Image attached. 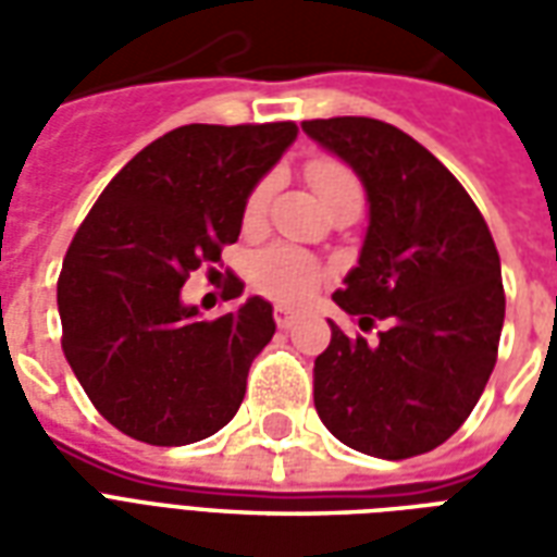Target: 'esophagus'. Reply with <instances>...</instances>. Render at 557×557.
<instances>
[{
  "instance_id": "1",
  "label": "esophagus",
  "mask_w": 557,
  "mask_h": 557,
  "mask_svg": "<svg viewBox=\"0 0 557 557\" xmlns=\"http://www.w3.org/2000/svg\"><path fill=\"white\" fill-rule=\"evenodd\" d=\"M295 319H298V313H295L292 307H286V304H277V307H274V322H277V327H292L295 325Z\"/></svg>"
}]
</instances>
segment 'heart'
<instances>
[{"label":"heart","instance_id":"heart-1","mask_svg":"<svg viewBox=\"0 0 557 557\" xmlns=\"http://www.w3.org/2000/svg\"><path fill=\"white\" fill-rule=\"evenodd\" d=\"M307 178L315 187V194L322 196V202H334L337 196L346 194H361V182L358 175L343 163V160L334 158H315L307 163ZM271 187L274 182L271 178H262L256 184L247 202H244V220L253 223L259 220V214L265 211L268 196H271ZM253 280L259 289L265 295H274L280 301H307L325 280V265L310 256L301 247H292V244H274V247H265L262 253H256L253 259Z\"/></svg>","mask_w":557,"mask_h":557}]
</instances>
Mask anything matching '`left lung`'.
<instances>
[{"instance_id": "obj_1", "label": "left lung", "mask_w": 557, "mask_h": 557, "mask_svg": "<svg viewBox=\"0 0 557 557\" xmlns=\"http://www.w3.org/2000/svg\"><path fill=\"white\" fill-rule=\"evenodd\" d=\"M301 127L361 175L370 230L339 310L379 337L346 334L315 358L313 399L327 430L379 459L426 454L478 406L504 325L502 259L486 220L444 166L399 127L337 115Z\"/></svg>"}]
</instances>
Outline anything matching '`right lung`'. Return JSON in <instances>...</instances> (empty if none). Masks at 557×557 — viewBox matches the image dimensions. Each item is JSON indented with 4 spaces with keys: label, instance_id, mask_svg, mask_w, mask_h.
I'll use <instances>...</instances> for the list:
<instances>
[{
    "label": "right lung",
    "instance_id": "add662e5",
    "mask_svg": "<svg viewBox=\"0 0 557 557\" xmlns=\"http://www.w3.org/2000/svg\"><path fill=\"white\" fill-rule=\"evenodd\" d=\"M295 137V122L175 127L127 160L79 223L55 292L62 351L115 430L178 447L235 418L277 327L271 304L199 319L182 286L238 242L247 196ZM242 292L235 280L230 298Z\"/></svg>",
    "mask_w": 557,
    "mask_h": 557
}]
</instances>
